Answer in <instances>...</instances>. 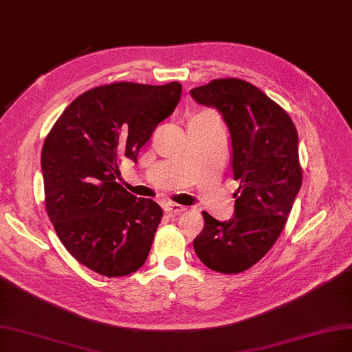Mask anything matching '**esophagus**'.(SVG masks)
<instances>
[{"label":"esophagus","instance_id":"obj_1","mask_svg":"<svg viewBox=\"0 0 352 352\" xmlns=\"http://www.w3.org/2000/svg\"><path fill=\"white\" fill-rule=\"evenodd\" d=\"M164 210L166 213H171V214H179L183 213L186 210L184 206H179V204H175V203H165L164 204Z\"/></svg>","mask_w":352,"mask_h":352}]
</instances>
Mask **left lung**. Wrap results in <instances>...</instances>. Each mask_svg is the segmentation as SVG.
<instances>
[{
  "label": "left lung",
  "instance_id": "8db88e82",
  "mask_svg": "<svg viewBox=\"0 0 352 352\" xmlns=\"http://www.w3.org/2000/svg\"><path fill=\"white\" fill-rule=\"evenodd\" d=\"M190 94L222 114L233 178L241 181L232 219L219 222L203 212L204 228L192 241L194 251L210 270L236 274L271 250L287 222L302 187L297 130L277 102L236 78H220Z\"/></svg>",
  "mask_w": 352,
  "mask_h": 352
}]
</instances>
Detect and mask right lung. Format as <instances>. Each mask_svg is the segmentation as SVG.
I'll return each mask as SVG.
<instances>
[{
	"label": "right lung",
	"instance_id": "obj_1",
	"mask_svg": "<svg viewBox=\"0 0 352 352\" xmlns=\"http://www.w3.org/2000/svg\"><path fill=\"white\" fill-rule=\"evenodd\" d=\"M179 82H114L76 97L49 132L42 149L46 212L58 238L78 263L106 277L145 264L162 209L117 183L119 162H138L140 148L171 116Z\"/></svg>",
	"mask_w": 352,
	"mask_h": 352
}]
</instances>
